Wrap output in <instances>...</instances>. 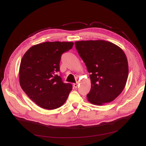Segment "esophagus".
Listing matches in <instances>:
<instances>
[{"mask_svg": "<svg viewBox=\"0 0 146 146\" xmlns=\"http://www.w3.org/2000/svg\"><path fill=\"white\" fill-rule=\"evenodd\" d=\"M73 86H74V87L75 88H77V87H78V83H74V84H73Z\"/></svg>", "mask_w": 146, "mask_h": 146, "instance_id": "obj_1", "label": "esophagus"}]
</instances>
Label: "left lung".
I'll return each instance as SVG.
<instances>
[{
	"mask_svg": "<svg viewBox=\"0 0 146 146\" xmlns=\"http://www.w3.org/2000/svg\"><path fill=\"white\" fill-rule=\"evenodd\" d=\"M75 46L90 74L89 102L102 105L113 101L123 90L128 78L129 65L124 52L105 40L76 41Z\"/></svg>",
	"mask_w": 146,
	"mask_h": 146,
	"instance_id": "1",
	"label": "left lung"
}]
</instances>
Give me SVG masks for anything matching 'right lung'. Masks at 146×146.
I'll use <instances>...</instances> for the list:
<instances>
[{"mask_svg":"<svg viewBox=\"0 0 146 146\" xmlns=\"http://www.w3.org/2000/svg\"><path fill=\"white\" fill-rule=\"evenodd\" d=\"M73 44L67 41H47L31 46L23 55L19 72L20 86L41 108H59L72 91V84L63 82L57 72L62 53L69 51Z\"/></svg>","mask_w":146,"mask_h":146,"instance_id":"obj_1","label":"right lung"}]
</instances>
